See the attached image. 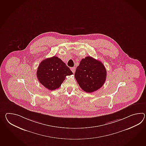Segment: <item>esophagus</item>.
<instances>
[{"mask_svg": "<svg viewBox=\"0 0 146 146\" xmlns=\"http://www.w3.org/2000/svg\"><path fill=\"white\" fill-rule=\"evenodd\" d=\"M71 70L72 72H73V73H74L75 72V68H71Z\"/></svg>", "mask_w": 146, "mask_h": 146, "instance_id": "obj_1", "label": "esophagus"}]
</instances>
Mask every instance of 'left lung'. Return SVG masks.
Instances as JSON below:
<instances>
[{"label":"left lung","mask_w":146,"mask_h":146,"mask_svg":"<svg viewBox=\"0 0 146 146\" xmlns=\"http://www.w3.org/2000/svg\"><path fill=\"white\" fill-rule=\"evenodd\" d=\"M107 72L101 61L91 57L83 58L75 73L80 88L88 93L97 91L104 85Z\"/></svg>","instance_id":"left-lung-1"}]
</instances>
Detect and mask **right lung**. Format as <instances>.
Masks as SVG:
<instances>
[{
	"label": "right lung",
	"mask_w": 146,
	"mask_h": 146,
	"mask_svg": "<svg viewBox=\"0 0 146 146\" xmlns=\"http://www.w3.org/2000/svg\"><path fill=\"white\" fill-rule=\"evenodd\" d=\"M72 74L65 63L54 56L46 58L40 63L36 76L41 84L49 90L53 91L60 88L66 76Z\"/></svg>",
	"instance_id": "obj_1"
}]
</instances>
